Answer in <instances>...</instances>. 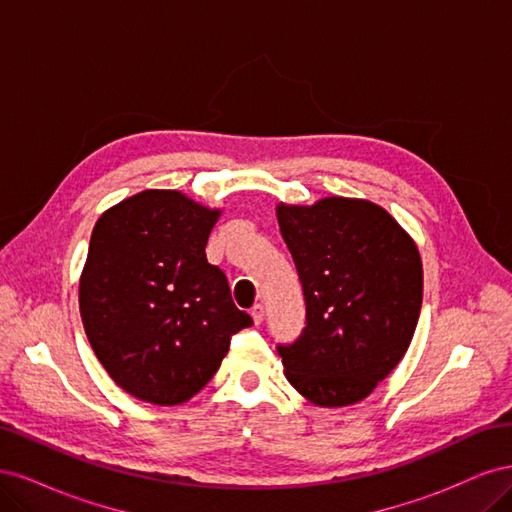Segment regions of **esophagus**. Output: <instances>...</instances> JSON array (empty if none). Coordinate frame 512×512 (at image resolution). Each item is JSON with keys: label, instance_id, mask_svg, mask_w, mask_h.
Returning <instances> with one entry per match:
<instances>
[{"label": "esophagus", "instance_id": "34e87169", "mask_svg": "<svg viewBox=\"0 0 512 512\" xmlns=\"http://www.w3.org/2000/svg\"><path fill=\"white\" fill-rule=\"evenodd\" d=\"M250 314H252L254 322H256V324H260V322H262V318H265V307H262V305L258 303V305H254V307L250 309Z\"/></svg>", "mask_w": 512, "mask_h": 512}]
</instances>
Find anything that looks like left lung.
Here are the masks:
<instances>
[{"instance_id":"8db88e82","label":"left lung","mask_w":512,"mask_h":512,"mask_svg":"<svg viewBox=\"0 0 512 512\" xmlns=\"http://www.w3.org/2000/svg\"><path fill=\"white\" fill-rule=\"evenodd\" d=\"M277 222L305 297L303 333L277 346L286 378L320 408L359 404L412 342L423 303L418 247L363 198L280 203Z\"/></svg>"}]
</instances>
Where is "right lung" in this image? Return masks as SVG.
<instances>
[{"instance_id":"1","label":"right lung","mask_w":512,"mask_h":512,"mask_svg":"<svg viewBox=\"0 0 512 512\" xmlns=\"http://www.w3.org/2000/svg\"><path fill=\"white\" fill-rule=\"evenodd\" d=\"M222 215L177 190H145L106 209L79 284L83 327L117 386L179 406L213 378L230 337L252 327L207 239Z\"/></svg>"}]
</instances>
